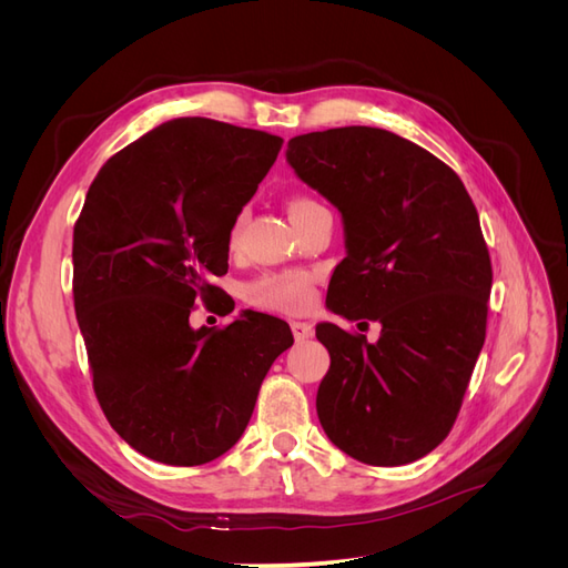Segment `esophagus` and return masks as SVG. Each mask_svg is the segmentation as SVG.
I'll return each mask as SVG.
<instances>
[{
    "mask_svg": "<svg viewBox=\"0 0 568 568\" xmlns=\"http://www.w3.org/2000/svg\"><path fill=\"white\" fill-rule=\"evenodd\" d=\"M291 332H294L296 341H305V338L313 336V324L294 320V322H291Z\"/></svg>",
    "mask_w": 568,
    "mask_h": 568,
    "instance_id": "34e87169",
    "label": "esophagus"
}]
</instances>
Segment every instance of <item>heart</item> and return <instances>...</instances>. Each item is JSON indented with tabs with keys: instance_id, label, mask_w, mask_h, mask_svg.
Segmentation results:
<instances>
[{
	"instance_id": "b5f03b06",
	"label": "heart",
	"mask_w": 568,
	"mask_h": 568,
	"mask_svg": "<svg viewBox=\"0 0 568 568\" xmlns=\"http://www.w3.org/2000/svg\"><path fill=\"white\" fill-rule=\"evenodd\" d=\"M311 205H317V203L298 196L288 203V215L294 217L301 211L311 209ZM239 225H242V220L234 225L232 239L239 234ZM246 298L257 307H265V311L303 313L305 307H311L315 301V280L311 272H303V270L263 274V277H257L246 286Z\"/></svg>"
}]
</instances>
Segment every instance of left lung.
Masks as SVG:
<instances>
[{"instance_id": "obj_1", "label": "left lung", "mask_w": 568, "mask_h": 568, "mask_svg": "<svg viewBox=\"0 0 568 568\" xmlns=\"http://www.w3.org/2000/svg\"><path fill=\"white\" fill-rule=\"evenodd\" d=\"M286 163L341 213L346 257L326 307L382 324L376 343L317 324L332 357L320 424L357 462H415L450 434L486 341L493 267L478 213L455 170L388 130L298 134Z\"/></svg>"}]
</instances>
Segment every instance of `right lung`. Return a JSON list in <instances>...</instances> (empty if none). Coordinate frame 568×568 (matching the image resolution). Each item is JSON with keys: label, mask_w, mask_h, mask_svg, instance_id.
I'll use <instances>...</instances> for the list:
<instances>
[{"label": "right lung", "mask_w": 568, "mask_h": 568, "mask_svg": "<svg viewBox=\"0 0 568 568\" xmlns=\"http://www.w3.org/2000/svg\"><path fill=\"white\" fill-rule=\"evenodd\" d=\"M280 149L277 134L175 118L109 159L84 199L73 298L94 393L149 459L196 467L225 455L294 343L284 320L251 311L225 329L189 324L194 303L220 298L213 277L227 272L236 215Z\"/></svg>", "instance_id": "1"}]
</instances>
